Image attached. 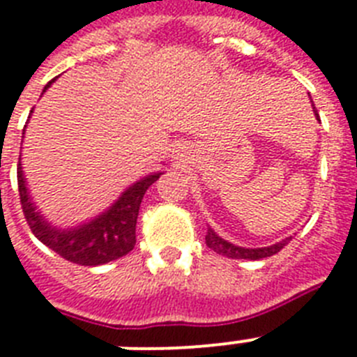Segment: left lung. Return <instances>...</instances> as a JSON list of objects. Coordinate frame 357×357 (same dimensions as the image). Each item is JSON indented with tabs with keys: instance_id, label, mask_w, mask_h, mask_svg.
Masks as SVG:
<instances>
[{
	"instance_id": "obj_1",
	"label": "left lung",
	"mask_w": 357,
	"mask_h": 357,
	"mask_svg": "<svg viewBox=\"0 0 357 357\" xmlns=\"http://www.w3.org/2000/svg\"><path fill=\"white\" fill-rule=\"evenodd\" d=\"M314 113H315V117L319 119V113H317L315 106H314ZM289 240H291V236L282 240V242H277V244L269 245V248L248 249V248H238V245L231 244V242H227V240L220 238L218 234L214 233L211 227L207 229V234H205V244L213 249L214 253L222 255V257H227V259H249V260L266 259V257H271V255L279 253L280 249L288 244Z\"/></svg>"
}]
</instances>
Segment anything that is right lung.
I'll return each instance as SVG.
<instances>
[{
    "label": "right lung",
    "instance_id": "obj_1",
    "mask_svg": "<svg viewBox=\"0 0 357 357\" xmlns=\"http://www.w3.org/2000/svg\"><path fill=\"white\" fill-rule=\"evenodd\" d=\"M54 82V78L43 88V91ZM25 132V130H23ZM161 172L150 174L128 190L93 222L80 225L71 231L54 229L36 213V207L29 198L25 178H23L22 161H18V190L22 202L23 216L29 227L42 244L53 249L62 259L78 266H100V264L117 260L128 255L135 245V224H137L139 207L143 202L144 192L153 181H158Z\"/></svg>",
    "mask_w": 357,
    "mask_h": 357
}]
</instances>
